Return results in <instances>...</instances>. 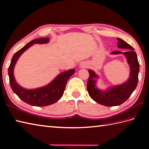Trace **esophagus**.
Returning a JSON list of instances; mask_svg holds the SVG:
<instances>
[{"mask_svg": "<svg viewBox=\"0 0 149 149\" xmlns=\"http://www.w3.org/2000/svg\"><path fill=\"white\" fill-rule=\"evenodd\" d=\"M86 66H83V67H86Z\"/></svg>", "mask_w": 149, "mask_h": 149, "instance_id": "esophagus-1", "label": "esophagus"}]
</instances>
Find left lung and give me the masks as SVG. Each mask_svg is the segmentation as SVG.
<instances>
[{
  "instance_id": "left-lung-1",
  "label": "left lung",
  "mask_w": 149,
  "mask_h": 149,
  "mask_svg": "<svg viewBox=\"0 0 149 149\" xmlns=\"http://www.w3.org/2000/svg\"><path fill=\"white\" fill-rule=\"evenodd\" d=\"M118 47L120 49H125L128 51L122 52L121 51H114L112 54H123L126 57L130 64V78L126 83L121 85H118L109 88L107 91H100L95 87V79L94 78L98 77L92 70H88L90 77L87 82V90L90 97L101 105L106 106H115L121 105L128 99L135 90L139 80V72L140 64L138 61L136 52L134 49L122 39L118 38Z\"/></svg>"
}]
</instances>
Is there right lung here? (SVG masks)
Here are the masks:
<instances>
[{"label": "right lung", "instance_id": "add662e5", "mask_svg": "<svg viewBox=\"0 0 149 149\" xmlns=\"http://www.w3.org/2000/svg\"><path fill=\"white\" fill-rule=\"evenodd\" d=\"M49 41V38H40L29 42L22 49L14 54L8 68L9 83L13 91L23 102L31 106L37 107L47 106L57 102L63 95L68 79L75 72L74 69L63 72L58 75L50 84L37 89H25L16 82L13 71L18 58L25 50L35 43L42 44L48 43Z\"/></svg>", "mask_w": 149, "mask_h": 149}]
</instances>
